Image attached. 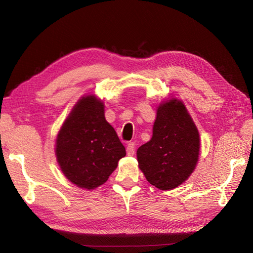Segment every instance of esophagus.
<instances>
[{
  "mask_svg": "<svg viewBox=\"0 0 253 253\" xmlns=\"http://www.w3.org/2000/svg\"><path fill=\"white\" fill-rule=\"evenodd\" d=\"M126 153L128 156H133L135 154V143L128 142L126 145Z\"/></svg>",
  "mask_w": 253,
  "mask_h": 253,
  "instance_id": "obj_1",
  "label": "esophagus"
}]
</instances>
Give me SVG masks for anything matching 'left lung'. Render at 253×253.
<instances>
[{
	"label": "left lung",
	"instance_id": "obj_1",
	"mask_svg": "<svg viewBox=\"0 0 253 253\" xmlns=\"http://www.w3.org/2000/svg\"><path fill=\"white\" fill-rule=\"evenodd\" d=\"M200 133L182 101L176 98L158 105L150 141L137 150L139 169L160 190H172L195 170L200 155Z\"/></svg>",
	"mask_w": 253,
	"mask_h": 253
}]
</instances>
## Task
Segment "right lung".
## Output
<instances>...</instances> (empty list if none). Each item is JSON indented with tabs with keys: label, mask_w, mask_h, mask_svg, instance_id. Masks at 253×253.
<instances>
[{
	"label": "right lung",
	"mask_w": 253,
	"mask_h": 253,
	"mask_svg": "<svg viewBox=\"0 0 253 253\" xmlns=\"http://www.w3.org/2000/svg\"><path fill=\"white\" fill-rule=\"evenodd\" d=\"M126 156V148L105 120L104 103L95 95L80 98L61 126L56 157L65 177L79 188L93 190Z\"/></svg>",
	"instance_id": "right-lung-1"
}]
</instances>
